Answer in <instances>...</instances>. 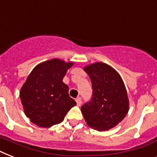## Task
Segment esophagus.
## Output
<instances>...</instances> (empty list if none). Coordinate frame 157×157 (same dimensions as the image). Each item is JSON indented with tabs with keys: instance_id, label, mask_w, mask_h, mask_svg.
<instances>
[{
	"instance_id": "1",
	"label": "esophagus",
	"mask_w": 157,
	"mask_h": 157,
	"mask_svg": "<svg viewBox=\"0 0 157 157\" xmlns=\"http://www.w3.org/2000/svg\"><path fill=\"white\" fill-rule=\"evenodd\" d=\"M76 104H77V106H81V103H82V100H81V98H77L76 99Z\"/></svg>"
}]
</instances>
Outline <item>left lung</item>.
<instances>
[{
  "instance_id": "8db88e82",
  "label": "left lung",
  "mask_w": 157,
  "mask_h": 157,
  "mask_svg": "<svg viewBox=\"0 0 157 157\" xmlns=\"http://www.w3.org/2000/svg\"><path fill=\"white\" fill-rule=\"evenodd\" d=\"M92 83L91 99L81 107L89 126L108 130L124 119L129 111V99L121 77L112 67L96 63L86 67Z\"/></svg>"
}]
</instances>
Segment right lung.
<instances>
[{"instance_id": "right-lung-1", "label": "right lung", "mask_w": 157, "mask_h": 157, "mask_svg": "<svg viewBox=\"0 0 157 157\" xmlns=\"http://www.w3.org/2000/svg\"><path fill=\"white\" fill-rule=\"evenodd\" d=\"M73 63L55 59L38 64L29 74L20 90L26 116L35 124L47 128L63 121L69 110L76 105L63 82Z\"/></svg>"}]
</instances>
